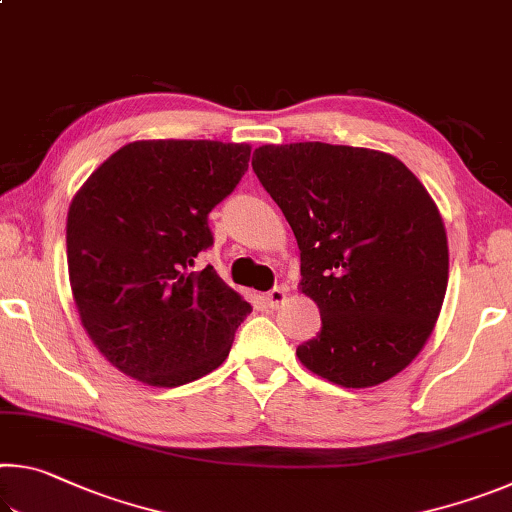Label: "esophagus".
I'll return each instance as SVG.
<instances>
[{"label": "esophagus", "instance_id": "1", "mask_svg": "<svg viewBox=\"0 0 512 512\" xmlns=\"http://www.w3.org/2000/svg\"><path fill=\"white\" fill-rule=\"evenodd\" d=\"M284 300H287V287H284V284H280V287H273L271 291L266 293V302H268V307H273V309L280 307Z\"/></svg>", "mask_w": 512, "mask_h": 512}]
</instances>
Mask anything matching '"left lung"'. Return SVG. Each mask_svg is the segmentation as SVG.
I'll return each instance as SVG.
<instances>
[{
  "label": "left lung",
  "mask_w": 512,
  "mask_h": 512,
  "mask_svg": "<svg viewBox=\"0 0 512 512\" xmlns=\"http://www.w3.org/2000/svg\"><path fill=\"white\" fill-rule=\"evenodd\" d=\"M253 171L287 216L302 293L320 309L298 359L345 388L402 372L447 291V235L427 189L393 155L325 142L259 146Z\"/></svg>",
  "instance_id": "obj_1"
}]
</instances>
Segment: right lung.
I'll return each mask as SVG.
<instances>
[{
  "label": "right lung",
  "mask_w": 512,
  "mask_h": 512,
  "mask_svg": "<svg viewBox=\"0 0 512 512\" xmlns=\"http://www.w3.org/2000/svg\"><path fill=\"white\" fill-rule=\"evenodd\" d=\"M250 146L149 140L121 146L67 214L69 282L81 323L124 375L183 386L221 366L253 307L212 266L207 216L248 171Z\"/></svg>",
  "instance_id": "add662e5"
}]
</instances>
